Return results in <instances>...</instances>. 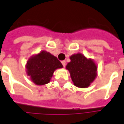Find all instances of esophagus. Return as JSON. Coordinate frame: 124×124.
<instances>
[{
    "mask_svg": "<svg viewBox=\"0 0 124 124\" xmlns=\"http://www.w3.org/2000/svg\"><path fill=\"white\" fill-rule=\"evenodd\" d=\"M62 65H63V66H64V67H65V66H66V61H64V60H63V61H62Z\"/></svg>",
    "mask_w": 124,
    "mask_h": 124,
    "instance_id": "1",
    "label": "esophagus"
}]
</instances>
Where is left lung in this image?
I'll return each mask as SVG.
<instances>
[{
    "label": "left lung",
    "instance_id": "obj_1",
    "mask_svg": "<svg viewBox=\"0 0 124 124\" xmlns=\"http://www.w3.org/2000/svg\"><path fill=\"white\" fill-rule=\"evenodd\" d=\"M70 59L66 68L70 72L74 85L81 88L90 86L97 75V66L81 54H73Z\"/></svg>",
    "mask_w": 124,
    "mask_h": 124
}]
</instances>
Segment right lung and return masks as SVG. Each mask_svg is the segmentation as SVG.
Listing matches in <instances>:
<instances>
[{"instance_id":"right-lung-1","label":"right lung","mask_w":124,"mask_h":124,"mask_svg":"<svg viewBox=\"0 0 124 124\" xmlns=\"http://www.w3.org/2000/svg\"><path fill=\"white\" fill-rule=\"evenodd\" d=\"M62 67V63L55 56L46 51H42L28 60L27 75L35 84L42 85L50 81L55 70Z\"/></svg>"}]
</instances>
